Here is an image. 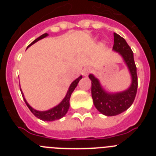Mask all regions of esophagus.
I'll return each instance as SVG.
<instances>
[{"label": "esophagus", "instance_id": "34e87169", "mask_svg": "<svg viewBox=\"0 0 156 156\" xmlns=\"http://www.w3.org/2000/svg\"><path fill=\"white\" fill-rule=\"evenodd\" d=\"M90 73V69L87 68H87L83 69V71H82V74L84 76H87Z\"/></svg>", "mask_w": 156, "mask_h": 156}]
</instances>
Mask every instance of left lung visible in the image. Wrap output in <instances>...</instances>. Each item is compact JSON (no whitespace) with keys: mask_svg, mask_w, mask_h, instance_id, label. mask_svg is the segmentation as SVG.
Instances as JSON below:
<instances>
[{"mask_svg":"<svg viewBox=\"0 0 156 156\" xmlns=\"http://www.w3.org/2000/svg\"><path fill=\"white\" fill-rule=\"evenodd\" d=\"M112 50L118 52L123 59L131 76V84L126 90L116 93L106 91L100 81L93 74L89 75L91 80V95L94 105L101 113L107 116L119 115L127 110L134 101L137 90V67L133 59V53L124 38L114 33Z\"/></svg>","mask_w":156,"mask_h":156,"instance_id":"1","label":"left lung"}]
</instances>
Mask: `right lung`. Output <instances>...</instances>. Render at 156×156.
Listing matches in <instances>:
<instances>
[{
    "instance_id": "obj_1",
    "label": "right lung",
    "mask_w": 156,
    "mask_h": 156,
    "mask_svg": "<svg viewBox=\"0 0 156 156\" xmlns=\"http://www.w3.org/2000/svg\"><path fill=\"white\" fill-rule=\"evenodd\" d=\"M48 34H43V35H41V37L37 38L35 41H33V42H32L31 44L27 47V48H28L29 47L31 46V45L34 44H35V43L37 42L38 41H40V40L48 37ZM81 79H82V76L78 77L77 79H76L71 84H70L69 87L68 91H67V93H66V95L65 96V98H63V100L61 102L59 103L58 105L55 106L54 108H51V109L49 110H46V111H38V110H36L34 109V108H32L31 106L29 105V103L27 101L26 98H25L24 94H23V91H22L21 88H20V90H21L22 95H23V99H24L26 104H27V107L30 108V111L32 112V113L34 114L36 117H37L38 119L44 121L57 120V119L62 118V117L65 116V115L67 113V112H68L69 108V99H70V97H71L72 93H73V90H75V88L76 87L78 83H79V81Z\"/></svg>"
}]
</instances>
